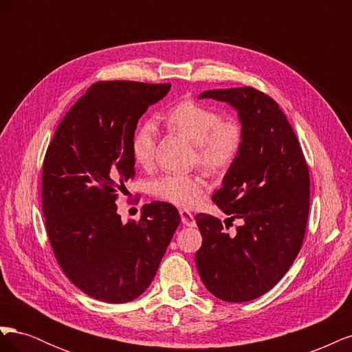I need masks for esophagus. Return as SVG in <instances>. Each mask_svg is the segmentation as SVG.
<instances>
[{"mask_svg":"<svg viewBox=\"0 0 352 352\" xmlns=\"http://www.w3.org/2000/svg\"><path fill=\"white\" fill-rule=\"evenodd\" d=\"M180 220H182V223L185 226H189V228H194L195 226V219H194V214L188 210H180Z\"/></svg>","mask_w":352,"mask_h":352,"instance_id":"obj_1","label":"esophagus"}]
</instances>
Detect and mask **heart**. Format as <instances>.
Masks as SVG:
<instances>
[{
	"label": "heart",
	"instance_id": "b5f03b06",
	"mask_svg": "<svg viewBox=\"0 0 352 352\" xmlns=\"http://www.w3.org/2000/svg\"><path fill=\"white\" fill-rule=\"evenodd\" d=\"M164 123L176 133L185 136L197 146V158L210 172L220 173L235 163L242 145L243 131L236 120H221V116L211 107L195 101L176 104L163 116ZM155 127L141 124L132 135L131 151L135 163L150 167L154 160ZM204 179L197 175L166 173L155 179L151 190L158 198L176 206L190 207L204 189Z\"/></svg>",
	"mask_w": 352,
	"mask_h": 352
}]
</instances>
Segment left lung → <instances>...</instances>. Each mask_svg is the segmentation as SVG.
Segmentation results:
<instances>
[{"mask_svg":"<svg viewBox=\"0 0 352 352\" xmlns=\"http://www.w3.org/2000/svg\"><path fill=\"white\" fill-rule=\"evenodd\" d=\"M228 102L243 131L242 150L212 201L225 225L239 221L235 235L210 214H197L202 245L195 264L202 283L220 300L245 302L261 296L289 270L301 250L310 177L296 135L278 102L243 87L198 95Z\"/></svg>","mask_w":352,"mask_h":352,"instance_id":"left-lung-1","label":"left lung"}]
</instances>
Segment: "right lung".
Listing matches in <instances>:
<instances>
[{"instance_id":"1","label":"right lung","mask_w":352,"mask_h":352,"mask_svg":"<svg viewBox=\"0 0 352 352\" xmlns=\"http://www.w3.org/2000/svg\"><path fill=\"white\" fill-rule=\"evenodd\" d=\"M170 83L98 82L67 111L42 166V211L56 258L73 285L110 304L151 285L180 223L176 207L153 201L123 223L117 192L135 175L138 120Z\"/></svg>"}]
</instances>
